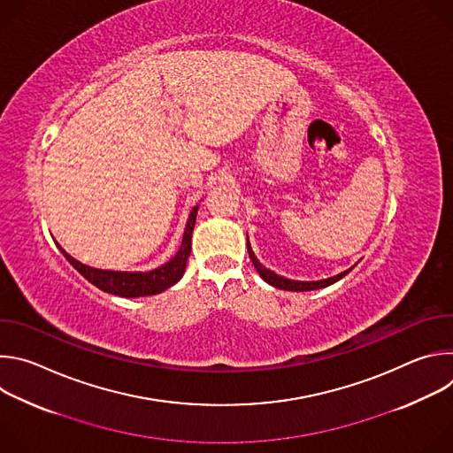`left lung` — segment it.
Here are the masks:
<instances>
[{
	"label": "left lung",
	"mask_w": 453,
	"mask_h": 453,
	"mask_svg": "<svg viewBox=\"0 0 453 453\" xmlns=\"http://www.w3.org/2000/svg\"><path fill=\"white\" fill-rule=\"evenodd\" d=\"M247 252H249V257H250V262H252V265H254V269L257 271V274L262 276V280L264 281H267L269 285H273L274 288H280V290H288V292H308V290H319V288H325V287H330V285H334V283H337L339 280H342L351 269H348V271H344V273H341V274H337V276H332V278H326V280H319V281H296V280H288V278H283V276H280V274H276L274 271H271V269H267V267H264L262 264H260V260H257L256 257V254L252 252V247H250V243H249V236H247Z\"/></svg>",
	"instance_id": "1"
}]
</instances>
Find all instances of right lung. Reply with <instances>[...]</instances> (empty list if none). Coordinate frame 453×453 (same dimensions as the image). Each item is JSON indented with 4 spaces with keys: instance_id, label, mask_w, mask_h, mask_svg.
Here are the masks:
<instances>
[{
    "instance_id": "1",
    "label": "right lung",
    "mask_w": 453,
    "mask_h": 453,
    "mask_svg": "<svg viewBox=\"0 0 453 453\" xmlns=\"http://www.w3.org/2000/svg\"><path fill=\"white\" fill-rule=\"evenodd\" d=\"M197 210L199 204L193 206V210L188 215V222L184 227V234H182V242L179 250L175 252V256L172 260H168L166 264H163L161 267H156L152 271H104V269H95L89 267L75 257L72 254H68L64 250L57 242L58 250L64 254V257L89 281L93 283L96 288L107 292V294H114L119 297H143V296H156L165 292L166 288H170L172 285H175L184 271H186V262L188 256L191 252V234H193V227H196V219H197Z\"/></svg>"
}]
</instances>
